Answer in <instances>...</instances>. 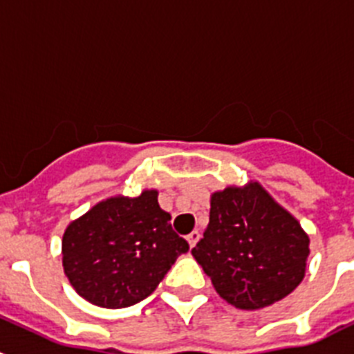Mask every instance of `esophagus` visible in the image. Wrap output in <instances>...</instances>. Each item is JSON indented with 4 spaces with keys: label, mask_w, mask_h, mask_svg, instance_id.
Returning a JSON list of instances; mask_svg holds the SVG:
<instances>
[{
    "label": "esophagus",
    "mask_w": 354,
    "mask_h": 354,
    "mask_svg": "<svg viewBox=\"0 0 354 354\" xmlns=\"http://www.w3.org/2000/svg\"><path fill=\"white\" fill-rule=\"evenodd\" d=\"M198 239H200L198 230H193V232L187 236V243H189V246H192V248L196 245V243H198Z\"/></svg>",
    "instance_id": "obj_1"
}]
</instances>
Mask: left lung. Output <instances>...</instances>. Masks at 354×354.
Here are the masks:
<instances>
[{"label":"left lung","mask_w":354,"mask_h":354,"mask_svg":"<svg viewBox=\"0 0 354 354\" xmlns=\"http://www.w3.org/2000/svg\"><path fill=\"white\" fill-rule=\"evenodd\" d=\"M192 253L221 298L255 310L299 286L310 250L301 225L255 183L211 196L209 225Z\"/></svg>","instance_id":"1"}]
</instances>
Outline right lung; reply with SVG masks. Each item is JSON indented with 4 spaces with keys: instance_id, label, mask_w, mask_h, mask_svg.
<instances>
[{
    "instance_id": "obj_1",
    "label": "right lung",
    "mask_w": 354,
    "mask_h": 354,
    "mask_svg": "<svg viewBox=\"0 0 354 354\" xmlns=\"http://www.w3.org/2000/svg\"><path fill=\"white\" fill-rule=\"evenodd\" d=\"M187 250L154 189L93 205L68 225L62 241L68 282L102 308H126L145 299Z\"/></svg>"
}]
</instances>
